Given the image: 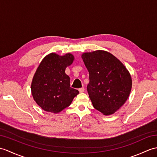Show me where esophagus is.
<instances>
[{"label": "esophagus", "mask_w": 157, "mask_h": 157, "mask_svg": "<svg viewBox=\"0 0 157 157\" xmlns=\"http://www.w3.org/2000/svg\"><path fill=\"white\" fill-rule=\"evenodd\" d=\"M84 90H85V88L83 87H81V88L79 89V92H84Z\"/></svg>", "instance_id": "obj_1"}]
</instances>
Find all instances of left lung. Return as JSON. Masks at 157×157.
Returning a JSON list of instances; mask_svg holds the SVG:
<instances>
[{
	"label": "left lung",
	"instance_id": "obj_1",
	"mask_svg": "<svg viewBox=\"0 0 157 157\" xmlns=\"http://www.w3.org/2000/svg\"><path fill=\"white\" fill-rule=\"evenodd\" d=\"M82 57L89 72L87 90L94 108L104 115L114 114L130 95L132 79L128 71L105 51L85 53Z\"/></svg>",
	"mask_w": 157,
	"mask_h": 157
}]
</instances>
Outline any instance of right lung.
Listing matches in <instances>:
<instances>
[{
    "label": "right lung",
    "instance_id": "1",
    "mask_svg": "<svg viewBox=\"0 0 157 157\" xmlns=\"http://www.w3.org/2000/svg\"><path fill=\"white\" fill-rule=\"evenodd\" d=\"M70 53L59 56L50 53L42 60L31 83L33 97L43 110L59 113L71 103L78 90L70 87L65 69L74 61Z\"/></svg>",
    "mask_w": 157,
    "mask_h": 157
}]
</instances>
